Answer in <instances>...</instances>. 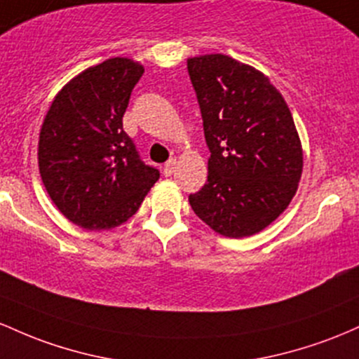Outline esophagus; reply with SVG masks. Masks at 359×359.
Segmentation results:
<instances>
[{"label":"esophagus","mask_w":359,"mask_h":359,"mask_svg":"<svg viewBox=\"0 0 359 359\" xmlns=\"http://www.w3.org/2000/svg\"><path fill=\"white\" fill-rule=\"evenodd\" d=\"M175 169H176V159H169L168 163L164 164V168H163L164 176H171L172 172H175Z\"/></svg>","instance_id":"esophagus-1"}]
</instances>
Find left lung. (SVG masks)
Returning <instances> with one entry per match:
<instances>
[{
	"label": "left lung",
	"mask_w": 359,
	"mask_h": 359,
	"mask_svg": "<svg viewBox=\"0 0 359 359\" xmlns=\"http://www.w3.org/2000/svg\"><path fill=\"white\" fill-rule=\"evenodd\" d=\"M210 158L193 212L241 239L275 222L295 196L304 152L281 93L263 72L224 54L188 59Z\"/></svg>",
	"instance_id": "obj_1"
}]
</instances>
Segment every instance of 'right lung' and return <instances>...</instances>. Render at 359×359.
<instances>
[{"instance_id":"right-lung-1","label":"right lung","mask_w":359,"mask_h":359,"mask_svg":"<svg viewBox=\"0 0 359 359\" xmlns=\"http://www.w3.org/2000/svg\"><path fill=\"white\" fill-rule=\"evenodd\" d=\"M142 74V64L127 57L88 67L57 93L40 128L43 187L59 212L88 231L127 222L159 180L122 123Z\"/></svg>"}]
</instances>
